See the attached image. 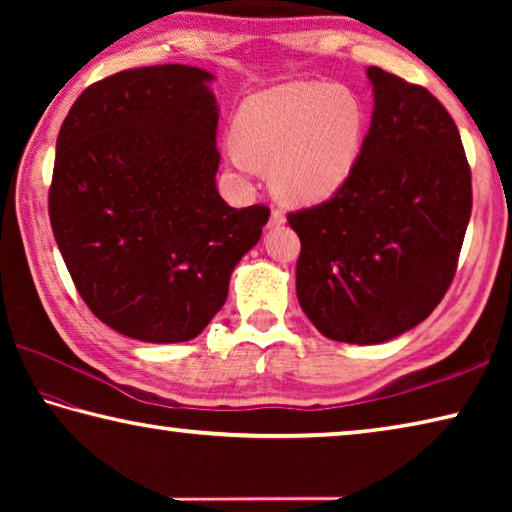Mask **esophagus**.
Segmentation results:
<instances>
[{
  "mask_svg": "<svg viewBox=\"0 0 512 512\" xmlns=\"http://www.w3.org/2000/svg\"><path fill=\"white\" fill-rule=\"evenodd\" d=\"M284 223H287V216H284L280 210H273L268 225H271V228H280V225H284Z\"/></svg>",
  "mask_w": 512,
  "mask_h": 512,
  "instance_id": "34e87169",
  "label": "esophagus"
}]
</instances>
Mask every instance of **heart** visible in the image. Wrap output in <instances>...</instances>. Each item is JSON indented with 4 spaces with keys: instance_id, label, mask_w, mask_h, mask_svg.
<instances>
[{
    "instance_id": "obj_1",
    "label": "heart",
    "mask_w": 512,
    "mask_h": 512,
    "mask_svg": "<svg viewBox=\"0 0 512 512\" xmlns=\"http://www.w3.org/2000/svg\"><path fill=\"white\" fill-rule=\"evenodd\" d=\"M228 158L239 171L271 169L273 192L289 203H318L348 183L366 135V110L354 92L293 81L241 103Z\"/></svg>"
}]
</instances>
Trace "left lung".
Wrapping results in <instances>:
<instances>
[{"mask_svg":"<svg viewBox=\"0 0 512 512\" xmlns=\"http://www.w3.org/2000/svg\"><path fill=\"white\" fill-rule=\"evenodd\" d=\"M357 167L329 201L289 214L296 293L332 341L386 343L420 325L454 280L472 214L461 135L440 101L379 67Z\"/></svg>","mask_w":512,"mask_h":512,"instance_id":"8db88e82","label":"left lung"}]
</instances>
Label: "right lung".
Wrapping results in <instances>:
<instances>
[{"label": "right lung", "mask_w": 512, "mask_h": 512, "mask_svg": "<svg viewBox=\"0 0 512 512\" xmlns=\"http://www.w3.org/2000/svg\"><path fill=\"white\" fill-rule=\"evenodd\" d=\"M214 74L126 69L90 85L60 126L49 219L81 298L144 343H183L210 325L268 207L216 189Z\"/></svg>", "instance_id": "obj_1"}]
</instances>
